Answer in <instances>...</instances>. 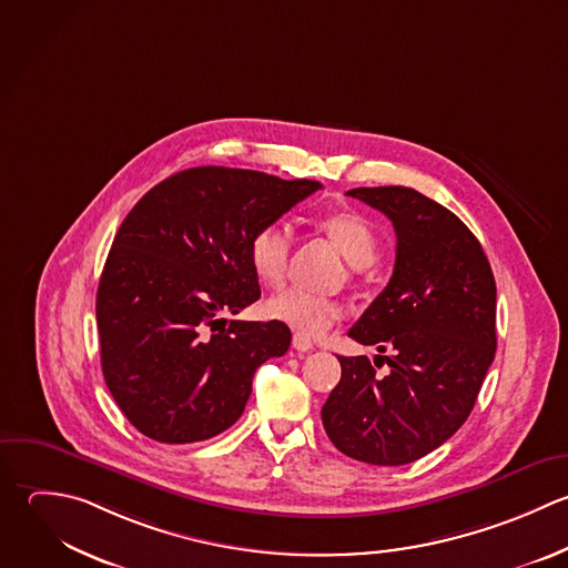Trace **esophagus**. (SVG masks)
Returning a JSON list of instances; mask_svg holds the SVG:
<instances>
[{
    "instance_id": "1",
    "label": "esophagus",
    "mask_w": 568,
    "mask_h": 568,
    "mask_svg": "<svg viewBox=\"0 0 568 568\" xmlns=\"http://www.w3.org/2000/svg\"><path fill=\"white\" fill-rule=\"evenodd\" d=\"M292 347H294L296 352H310V349H314V343H312L307 336H303V334H294Z\"/></svg>"
}]
</instances>
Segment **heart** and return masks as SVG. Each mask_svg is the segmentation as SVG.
Listing matches in <instances>:
<instances>
[{
    "instance_id": "heart-1",
    "label": "heart",
    "mask_w": 568,
    "mask_h": 568,
    "mask_svg": "<svg viewBox=\"0 0 568 568\" xmlns=\"http://www.w3.org/2000/svg\"><path fill=\"white\" fill-rule=\"evenodd\" d=\"M318 227L341 247L345 258L365 267L378 256V234L372 223L356 212H332L318 219ZM292 252V234L287 225L272 221L254 230L247 243V258L254 276L267 285L276 287L287 274ZM265 316L278 321L303 336H321L336 321L343 318V305L336 298L312 294L305 290H283L265 301Z\"/></svg>"
}]
</instances>
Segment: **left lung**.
Segmentation results:
<instances>
[{
    "instance_id": "1",
    "label": "left lung",
    "mask_w": 568,
    "mask_h": 568,
    "mask_svg": "<svg viewBox=\"0 0 568 568\" xmlns=\"http://www.w3.org/2000/svg\"><path fill=\"white\" fill-rule=\"evenodd\" d=\"M396 230L387 287L349 329L389 365L338 356L341 383L323 405L338 452L381 467L414 463L469 418L496 356V281L480 241L447 207L403 187H354ZM374 364L381 367L376 361Z\"/></svg>"
}]
</instances>
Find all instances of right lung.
Masks as SVG:
<instances>
[{
  "label": "right lung",
  "mask_w": 568,
  "mask_h": 568,
  "mask_svg": "<svg viewBox=\"0 0 568 568\" xmlns=\"http://www.w3.org/2000/svg\"><path fill=\"white\" fill-rule=\"evenodd\" d=\"M323 187L201 165L154 185L123 219L97 290L105 385L143 436L165 445L232 427L254 372L290 349L278 321H227L261 296L247 258L256 227Z\"/></svg>",
  "instance_id": "1"
}]
</instances>
